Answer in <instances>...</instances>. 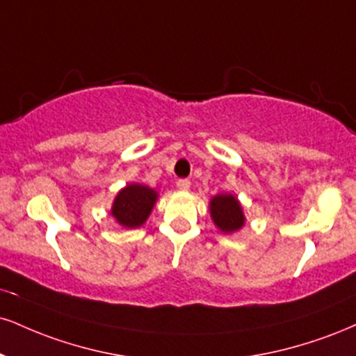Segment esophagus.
Masks as SVG:
<instances>
[{"mask_svg":"<svg viewBox=\"0 0 356 356\" xmlns=\"http://www.w3.org/2000/svg\"><path fill=\"white\" fill-rule=\"evenodd\" d=\"M175 184H177V189H181V191H189V187H191L189 179H179Z\"/></svg>","mask_w":356,"mask_h":356,"instance_id":"1","label":"esophagus"}]
</instances>
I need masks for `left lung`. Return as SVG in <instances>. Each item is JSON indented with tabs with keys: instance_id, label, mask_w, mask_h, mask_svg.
Instances as JSON below:
<instances>
[{
	"instance_id": "8db88e82",
	"label": "left lung",
	"mask_w": 356,
	"mask_h": 356,
	"mask_svg": "<svg viewBox=\"0 0 356 356\" xmlns=\"http://www.w3.org/2000/svg\"><path fill=\"white\" fill-rule=\"evenodd\" d=\"M211 216L222 232L230 234L243 225V213L241 204L230 194L216 195L211 200Z\"/></svg>"
}]
</instances>
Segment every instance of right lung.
Returning <instances> with one entry per match:
<instances>
[{
	"instance_id": "add662e5",
	"label": "right lung",
	"mask_w": 356,
	"mask_h": 356,
	"mask_svg": "<svg viewBox=\"0 0 356 356\" xmlns=\"http://www.w3.org/2000/svg\"><path fill=\"white\" fill-rule=\"evenodd\" d=\"M157 194L140 184H131L119 192L113 205V216L124 227H140L151 213Z\"/></svg>"
}]
</instances>
